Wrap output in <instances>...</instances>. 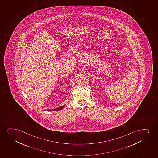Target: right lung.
Masks as SVG:
<instances>
[{"instance_id":"right-lung-1","label":"right lung","mask_w":158,"mask_h":158,"mask_svg":"<svg viewBox=\"0 0 158 158\" xmlns=\"http://www.w3.org/2000/svg\"><path fill=\"white\" fill-rule=\"evenodd\" d=\"M65 105H63V106H60V107H58V108H57V109H49L48 111H60V110H62L63 109V107H64ZM47 111H48V110H47Z\"/></svg>"}]
</instances>
